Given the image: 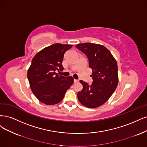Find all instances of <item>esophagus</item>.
I'll list each match as a JSON object with an SVG mask.
<instances>
[{
    "label": "esophagus",
    "mask_w": 147,
    "mask_h": 147,
    "mask_svg": "<svg viewBox=\"0 0 147 147\" xmlns=\"http://www.w3.org/2000/svg\"><path fill=\"white\" fill-rule=\"evenodd\" d=\"M74 83H78V82H79V80H78V79H74Z\"/></svg>",
    "instance_id": "34e87169"
}]
</instances>
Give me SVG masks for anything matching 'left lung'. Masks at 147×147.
Wrapping results in <instances>:
<instances>
[{
  "label": "left lung",
  "mask_w": 147,
  "mask_h": 147,
  "mask_svg": "<svg viewBox=\"0 0 147 147\" xmlns=\"http://www.w3.org/2000/svg\"><path fill=\"white\" fill-rule=\"evenodd\" d=\"M87 57L89 67L92 69L91 85L80 80L83 88L78 93L82 105L96 108L105 104L114 92L118 83L117 61L111 52L101 45L90 42L76 46Z\"/></svg>",
  "instance_id": "1"
}]
</instances>
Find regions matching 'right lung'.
I'll return each instance as SVG.
<instances>
[{
	"instance_id": "right-lung-1",
	"label": "right lung",
	"mask_w": 147,
	"mask_h": 147,
	"mask_svg": "<svg viewBox=\"0 0 147 147\" xmlns=\"http://www.w3.org/2000/svg\"><path fill=\"white\" fill-rule=\"evenodd\" d=\"M73 46L56 43L44 48L33 58L27 71V78L33 93L47 105L60 102L74 82L71 76L65 77L56 73L62 71L66 51Z\"/></svg>"
}]
</instances>
